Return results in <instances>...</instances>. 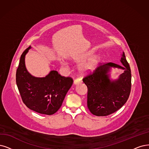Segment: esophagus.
<instances>
[{
  "label": "esophagus",
  "instance_id": "obj_1",
  "mask_svg": "<svg viewBox=\"0 0 149 149\" xmlns=\"http://www.w3.org/2000/svg\"><path fill=\"white\" fill-rule=\"evenodd\" d=\"M81 80L79 79H75V80H74V84L75 85L79 84L81 83Z\"/></svg>",
  "mask_w": 149,
  "mask_h": 149
}]
</instances>
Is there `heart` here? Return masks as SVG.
Returning <instances> with one entry per match:
<instances>
[{"label": "heart", "mask_w": 149, "mask_h": 149, "mask_svg": "<svg viewBox=\"0 0 149 149\" xmlns=\"http://www.w3.org/2000/svg\"><path fill=\"white\" fill-rule=\"evenodd\" d=\"M90 56V54H87L85 55H84V56H81L77 59V61L78 62H81L85 61L88 57ZM98 63V58L96 57H94L93 58H91L87 62L83 64L81 66V69L82 70L84 71H89L92 70L93 69H94L95 68V66L97 65Z\"/></svg>", "instance_id": "b5f03b06"}]
</instances>
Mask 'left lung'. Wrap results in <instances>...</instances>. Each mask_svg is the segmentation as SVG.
<instances>
[{"instance_id":"left-lung-1","label":"left lung","mask_w":149,"mask_h":149,"mask_svg":"<svg viewBox=\"0 0 149 149\" xmlns=\"http://www.w3.org/2000/svg\"><path fill=\"white\" fill-rule=\"evenodd\" d=\"M121 62L123 65L113 63L100 64L84 77L83 81L88 88V108L93 115L107 116L117 111L127 101L131 92V74L125 53ZM111 67L125 70L115 81H110L107 74Z\"/></svg>"}]
</instances>
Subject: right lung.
I'll return each mask as SVG.
<instances>
[{
  "instance_id": "right-lung-1",
  "label": "right lung",
  "mask_w": 149,
  "mask_h": 149,
  "mask_svg": "<svg viewBox=\"0 0 149 149\" xmlns=\"http://www.w3.org/2000/svg\"><path fill=\"white\" fill-rule=\"evenodd\" d=\"M30 48L31 46L21 54L16 73V82L21 99L32 111L41 114H54L61 106L73 79L61 76L56 70L51 71L45 77L32 76L26 70L24 61L25 55Z\"/></svg>"
}]
</instances>
